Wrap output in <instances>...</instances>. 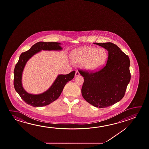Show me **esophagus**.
Returning <instances> with one entry per match:
<instances>
[{"mask_svg": "<svg viewBox=\"0 0 149 149\" xmlns=\"http://www.w3.org/2000/svg\"><path fill=\"white\" fill-rule=\"evenodd\" d=\"M80 75V73H79V72L77 71H76L75 76H78Z\"/></svg>", "mask_w": 149, "mask_h": 149, "instance_id": "obj_1", "label": "esophagus"}]
</instances>
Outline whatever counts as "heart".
Instances as JSON below:
<instances>
[{
  "instance_id": "obj_1",
  "label": "heart",
  "mask_w": 149,
  "mask_h": 149,
  "mask_svg": "<svg viewBox=\"0 0 149 149\" xmlns=\"http://www.w3.org/2000/svg\"><path fill=\"white\" fill-rule=\"evenodd\" d=\"M107 53L105 49L87 46L76 49L72 52L71 59L76 64H82L89 72L98 71L106 61Z\"/></svg>"
}]
</instances>
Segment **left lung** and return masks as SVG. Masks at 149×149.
<instances>
[{"mask_svg":"<svg viewBox=\"0 0 149 149\" xmlns=\"http://www.w3.org/2000/svg\"><path fill=\"white\" fill-rule=\"evenodd\" d=\"M108 51L105 66L95 72L78 70L84 77L81 94L95 107H110L124 97L131 75L129 57L112 42L97 43Z\"/></svg>","mask_w":149,"mask_h":149,"instance_id":"8db88e82","label":"left lung"}]
</instances>
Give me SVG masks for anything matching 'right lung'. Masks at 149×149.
Instances as JSON below:
<instances>
[{"label":"right lung","mask_w":149,"mask_h":149,"mask_svg":"<svg viewBox=\"0 0 149 149\" xmlns=\"http://www.w3.org/2000/svg\"><path fill=\"white\" fill-rule=\"evenodd\" d=\"M59 42H37L27 51L21 54L16 64L14 70V87L22 100L28 104L34 107H42L48 105L59 98L66 83L74 77L75 71H72L66 75H59L51 87L45 92L33 95L27 93L22 86L23 71L27 61L35 54L43 50H61L62 48Z\"/></svg>","instance_id":"add662e5"}]
</instances>
